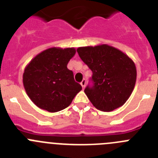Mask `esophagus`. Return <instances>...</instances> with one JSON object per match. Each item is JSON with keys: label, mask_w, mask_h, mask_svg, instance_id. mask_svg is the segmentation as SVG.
<instances>
[{"label": "esophagus", "mask_w": 158, "mask_h": 158, "mask_svg": "<svg viewBox=\"0 0 158 158\" xmlns=\"http://www.w3.org/2000/svg\"><path fill=\"white\" fill-rule=\"evenodd\" d=\"M85 85H86V81L84 79V80L81 82V85L82 86V88H83V89H85Z\"/></svg>", "instance_id": "34e87169"}]
</instances>
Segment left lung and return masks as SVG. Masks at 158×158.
<instances>
[{"label": "left lung", "instance_id": "left-lung-1", "mask_svg": "<svg viewBox=\"0 0 158 158\" xmlns=\"http://www.w3.org/2000/svg\"><path fill=\"white\" fill-rule=\"evenodd\" d=\"M77 51L93 71V86L85 89L93 105L107 112L123 105L136 82L137 70L133 60L107 44L78 47Z\"/></svg>", "mask_w": 158, "mask_h": 158}]
</instances>
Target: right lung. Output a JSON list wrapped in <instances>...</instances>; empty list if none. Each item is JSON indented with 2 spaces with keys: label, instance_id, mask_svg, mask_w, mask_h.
<instances>
[{
  "label": "right lung",
  "instance_id": "obj_1",
  "mask_svg": "<svg viewBox=\"0 0 158 158\" xmlns=\"http://www.w3.org/2000/svg\"><path fill=\"white\" fill-rule=\"evenodd\" d=\"M76 54L74 47H51L38 54L26 65L23 74L25 91L41 109L57 112L70 105L82 89L67 68Z\"/></svg>",
  "mask_w": 158,
  "mask_h": 158
}]
</instances>
